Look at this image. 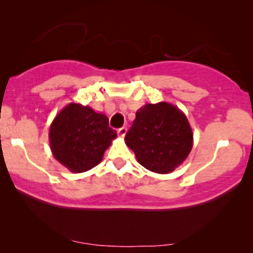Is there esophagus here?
Instances as JSON below:
<instances>
[{"mask_svg":"<svg viewBox=\"0 0 253 253\" xmlns=\"http://www.w3.org/2000/svg\"><path fill=\"white\" fill-rule=\"evenodd\" d=\"M117 133H119L120 137L124 138V136L126 134V127H124V126L121 127V129H119V131H117Z\"/></svg>","mask_w":253,"mask_h":253,"instance_id":"1","label":"esophagus"}]
</instances>
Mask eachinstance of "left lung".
Returning a JSON list of instances; mask_svg holds the SVG:
<instances>
[{
  "instance_id": "1",
  "label": "left lung",
  "mask_w": 253,
  "mask_h": 253,
  "mask_svg": "<svg viewBox=\"0 0 253 253\" xmlns=\"http://www.w3.org/2000/svg\"><path fill=\"white\" fill-rule=\"evenodd\" d=\"M124 140L143 167L158 174H169L188 158L193 133L185 114L176 106L146 103L136 113Z\"/></svg>"
}]
</instances>
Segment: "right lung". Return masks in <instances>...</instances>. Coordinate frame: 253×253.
<instances>
[{"instance_id":"obj_1","label":"right lung","mask_w":253,"mask_h":253,"mask_svg":"<svg viewBox=\"0 0 253 253\" xmlns=\"http://www.w3.org/2000/svg\"><path fill=\"white\" fill-rule=\"evenodd\" d=\"M116 137L108 117L75 102L65 106L49 127L51 153L72 172L87 171L99 165Z\"/></svg>"}]
</instances>
